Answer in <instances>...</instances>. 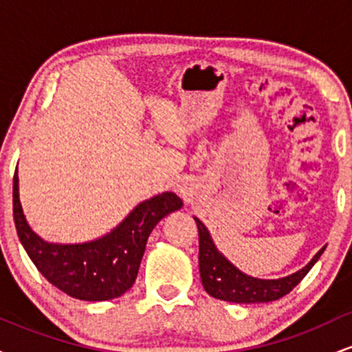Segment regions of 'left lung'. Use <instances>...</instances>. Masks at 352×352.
<instances>
[{"mask_svg": "<svg viewBox=\"0 0 352 352\" xmlns=\"http://www.w3.org/2000/svg\"><path fill=\"white\" fill-rule=\"evenodd\" d=\"M195 221L199 227V266L201 285L210 296L230 302L250 305V302H270L280 300L308 274L326 248L322 246L305 268L289 274V276L280 278V280H258V278L241 273L236 266L230 263L213 245L207 227L199 218H195Z\"/></svg>", "mask_w": 352, "mask_h": 352, "instance_id": "obj_1", "label": "left lung"}]
</instances>
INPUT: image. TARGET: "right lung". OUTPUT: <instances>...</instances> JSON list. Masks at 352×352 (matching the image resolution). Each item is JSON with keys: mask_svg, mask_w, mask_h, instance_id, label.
<instances>
[{"mask_svg": "<svg viewBox=\"0 0 352 352\" xmlns=\"http://www.w3.org/2000/svg\"><path fill=\"white\" fill-rule=\"evenodd\" d=\"M182 205L175 193L164 192L137 205L102 238L78 245L47 243L28 225L19 201L18 170L13 177V217L19 241L39 273L76 300L106 301L131 289L153 227Z\"/></svg>", "mask_w": 352, "mask_h": 352, "instance_id": "right-lung-1", "label": "right lung"}]
</instances>
